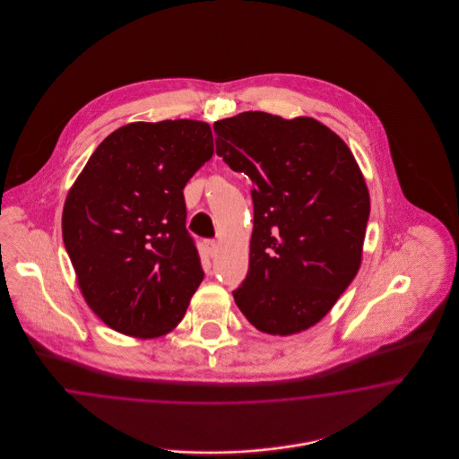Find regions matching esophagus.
<instances>
[{
    "mask_svg": "<svg viewBox=\"0 0 459 459\" xmlns=\"http://www.w3.org/2000/svg\"><path fill=\"white\" fill-rule=\"evenodd\" d=\"M204 247H206V253H208L212 258H213V256L217 255V251H219V244H217V240H204Z\"/></svg>",
    "mask_w": 459,
    "mask_h": 459,
    "instance_id": "1",
    "label": "esophagus"
}]
</instances>
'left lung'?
<instances>
[{"label": "left lung", "instance_id": "obj_1", "mask_svg": "<svg viewBox=\"0 0 459 459\" xmlns=\"http://www.w3.org/2000/svg\"><path fill=\"white\" fill-rule=\"evenodd\" d=\"M213 131L217 154L253 180L249 270L236 305L264 333L313 327L361 263L370 196L354 156L309 117L244 111Z\"/></svg>", "mask_w": 459, "mask_h": 459}]
</instances>
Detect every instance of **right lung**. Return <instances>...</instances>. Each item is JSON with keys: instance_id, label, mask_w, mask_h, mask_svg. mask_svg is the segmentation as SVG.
I'll return each mask as SVG.
<instances>
[{"instance_id": "add662e5", "label": "right lung", "mask_w": 459, "mask_h": 459, "mask_svg": "<svg viewBox=\"0 0 459 459\" xmlns=\"http://www.w3.org/2000/svg\"><path fill=\"white\" fill-rule=\"evenodd\" d=\"M212 156L204 122H134L109 134L72 186L66 253L89 307L113 330L152 339L184 318L204 277L184 187Z\"/></svg>"}]
</instances>
